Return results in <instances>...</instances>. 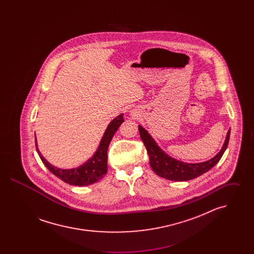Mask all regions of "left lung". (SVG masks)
I'll list each match as a JSON object with an SVG mask.
<instances>
[{"mask_svg":"<svg viewBox=\"0 0 254 254\" xmlns=\"http://www.w3.org/2000/svg\"><path fill=\"white\" fill-rule=\"evenodd\" d=\"M140 137L145 145L147 154L149 156V165L153 171L163 178L171 181H188L194 179L207 170L212 169L223 156L230 141V129L227 134V138L222 149L216 156L203 163L189 164L169 157L155 143L152 137L144 127L139 126Z\"/></svg>","mask_w":254,"mask_h":254,"instance_id":"obj_1","label":"left lung"}]
</instances>
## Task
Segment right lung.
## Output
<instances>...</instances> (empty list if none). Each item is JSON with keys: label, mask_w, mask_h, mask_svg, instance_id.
Returning <instances> with one entry per match:
<instances>
[{"label": "right lung", "mask_w": 254, "mask_h": 254, "mask_svg": "<svg viewBox=\"0 0 254 254\" xmlns=\"http://www.w3.org/2000/svg\"><path fill=\"white\" fill-rule=\"evenodd\" d=\"M124 114H120L115 119L109 123L108 128L104 134L99 147L97 149L93 157L89 159L83 166L72 169H60L53 167L49 162L42 156L40 150L36 145L37 152L41 158L44 165L51 171L55 176L60 178L61 180L65 182L66 184L72 186H88L93 183L100 181L108 171V149L109 143L113 137V135L117 131L122 123L124 122Z\"/></svg>", "instance_id": "1"}]
</instances>
